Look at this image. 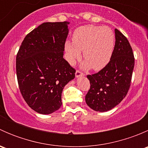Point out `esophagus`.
I'll return each mask as SVG.
<instances>
[{"mask_svg": "<svg viewBox=\"0 0 148 148\" xmlns=\"http://www.w3.org/2000/svg\"><path fill=\"white\" fill-rule=\"evenodd\" d=\"M75 75H76V77H82V76H84V74L82 72H81L79 70H77V71H76L75 73Z\"/></svg>", "mask_w": 148, "mask_h": 148, "instance_id": "esophagus-1", "label": "esophagus"}]
</instances>
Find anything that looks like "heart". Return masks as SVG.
<instances>
[{"mask_svg":"<svg viewBox=\"0 0 148 148\" xmlns=\"http://www.w3.org/2000/svg\"><path fill=\"white\" fill-rule=\"evenodd\" d=\"M114 47V35L110 28L88 25L77 28L72 36V42L66 41L64 48L66 59L74 64L81 58L83 51L84 69L92 66L99 71L106 66L111 59Z\"/></svg>","mask_w":148,"mask_h":148,"instance_id":"b5f03b06","label":"heart"}]
</instances>
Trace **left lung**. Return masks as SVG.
<instances>
[{
	"instance_id": "1",
	"label": "left lung",
	"mask_w": 148,
	"mask_h": 148,
	"mask_svg": "<svg viewBox=\"0 0 148 148\" xmlns=\"http://www.w3.org/2000/svg\"><path fill=\"white\" fill-rule=\"evenodd\" d=\"M112 56L104 69L87 75L90 89L85 97L87 105L97 112H107L120 104L130 89L135 58L127 38L117 28Z\"/></svg>"
}]
</instances>
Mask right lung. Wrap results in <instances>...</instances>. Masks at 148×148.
I'll return each instance as SVG.
<instances>
[{"label":"right lung","instance_id":"1","mask_svg":"<svg viewBox=\"0 0 148 148\" xmlns=\"http://www.w3.org/2000/svg\"><path fill=\"white\" fill-rule=\"evenodd\" d=\"M64 22H46L26 35L16 56L19 89L28 105L49 114L62 106V93L76 70L63 58L69 34Z\"/></svg>","mask_w":148,"mask_h":148}]
</instances>
